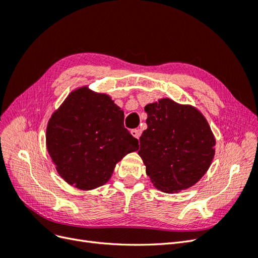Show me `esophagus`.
Returning <instances> with one entry per match:
<instances>
[{
	"mask_svg": "<svg viewBox=\"0 0 258 258\" xmlns=\"http://www.w3.org/2000/svg\"><path fill=\"white\" fill-rule=\"evenodd\" d=\"M131 135L134 136L136 139H139L140 136H141V130H140V129H132Z\"/></svg>",
	"mask_w": 258,
	"mask_h": 258,
	"instance_id": "obj_1",
	"label": "esophagus"
}]
</instances>
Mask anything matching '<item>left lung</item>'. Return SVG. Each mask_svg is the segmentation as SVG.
<instances>
[{
	"label": "left lung",
	"instance_id": "8db88e82",
	"mask_svg": "<svg viewBox=\"0 0 258 258\" xmlns=\"http://www.w3.org/2000/svg\"><path fill=\"white\" fill-rule=\"evenodd\" d=\"M147 129L138 154L156 188L178 192L206 174L215 154V138L202 113L169 98L145 105Z\"/></svg>",
	"mask_w": 258,
	"mask_h": 258
}]
</instances>
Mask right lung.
Wrapping results in <instances>:
<instances>
[{"label":"right lung","mask_w":258,"mask_h":258,"mask_svg":"<svg viewBox=\"0 0 258 258\" xmlns=\"http://www.w3.org/2000/svg\"><path fill=\"white\" fill-rule=\"evenodd\" d=\"M46 147L69 185L91 190L108 182L116 163L138 151L139 142L123 127V111L110 96L82 86L51 114Z\"/></svg>","instance_id":"add662e5"}]
</instances>
